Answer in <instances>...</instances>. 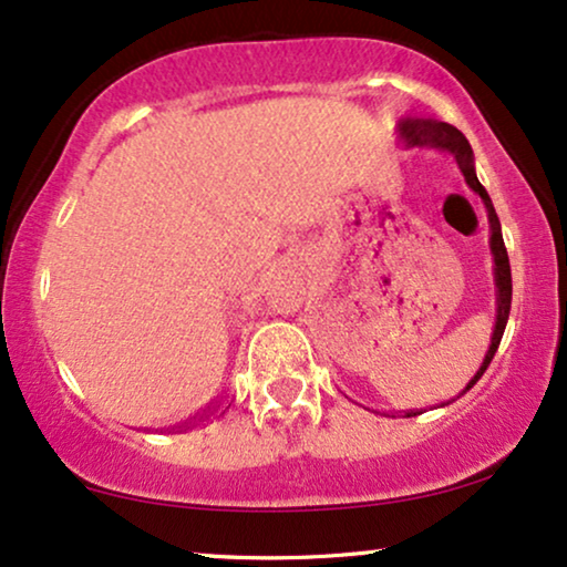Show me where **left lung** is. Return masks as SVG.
Segmentation results:
<instances>
[{
    "label": "left lung",
    "mask_w": 567,
    "mask_h": 567,
    "mask_svg": "<svg viewBox=\"0 0 567 567\" xmlns=\"http://www.w3.org/2000/svg\"><path fill=\"white\" fill-rule=\"evenodd\" d=\"M398 134L405 146H431V150H441L449 152L460 165L464 181L472 190L483 198V206L487 212V224H491V252H493V281H495V324H493V336H491V348H487L483 363H480L477 374L470 379L467 386L462 392L472 390L477 384V379L485 374V369L491 367L495 351H498L503 330H506L508 322V312H511V262H508V252L506 245H503V235H501V221L498 214H495L493 200L487 196V190L480 185L477 175H475V154H472V146L460 128L449 126L444 121H433V118H402L398 123ZM410 415H417L410 410Z\"/></svg>",
    "instance_id": "8db88e82"
}]
</instances>
